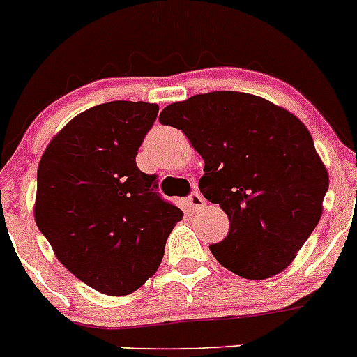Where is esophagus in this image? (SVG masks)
Returning <instances> with one entry per match:
<instances>
[{
	"label": "esophagus",
	"mask_w": 357,
	"mask_h": 357,
	"mask_svg": "<svg viewBox=\"0 0 357 357\" xmlns=\"http://www.w3.org/2000/svg\"><path fill=\"white\" fill-rule=\"evenodd\" d=\"M186 206H188L190 211H197L206 206V200H204V197L199 192H193L186 197Z\"/></svg>",
	"instance_id": "34e87169"
}]
</instances>
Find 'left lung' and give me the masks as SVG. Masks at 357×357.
Segmentation results:
<instances>
[{"instance_id": "obj_1", "label": "left lung", "mask_w": 357, "mask_h": 357, "mask_svg": "<svg viewBox=\"0 0 357 357\" xmlns=\"http://www.w3.org/2000/svg\"><path fill=\"white\" fill-rule=\"evenodd\" d=\"M160 123L202 155V195L227 213L228 235L209 249L234 274L261 281L284 271L319 223L328 171L293 113L244 92L174 102Z\"/></svg>"}]
</instances>
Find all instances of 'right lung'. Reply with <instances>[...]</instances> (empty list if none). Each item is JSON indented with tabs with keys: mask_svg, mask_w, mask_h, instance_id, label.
Masks as SVG:
<instances>
[{
	"mask_svg": "<svg viewBox=\"0 0 357 357\" xmlns=\"http://www.w3.org/2000/svg\"><path fill=\"white\" fill-rule=\"evenodd\" d=\"M158 106L113 101L71 120L38 165L34 220L73 275L112 296L129 295L157 272L183 211L157 192L136 155Z\"/></svg>",
	"mask_w": 357,
	"mask_h": 357,
	"instance_id": "1",
	"label": "right lung"
}]
</instances>
